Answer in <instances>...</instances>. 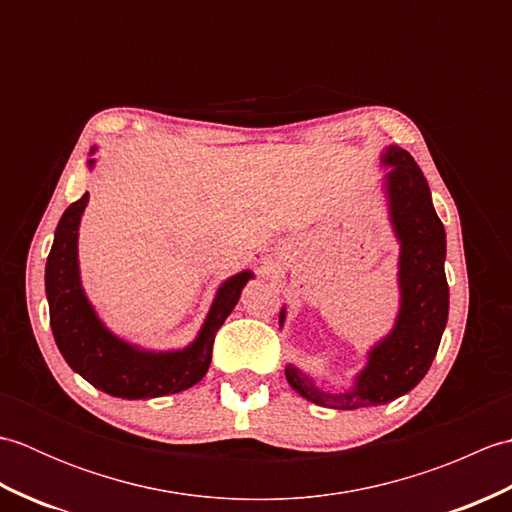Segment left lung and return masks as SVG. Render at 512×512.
Returning a JSON list of instances; mask_svg holds the SVG:
<instances>
[{
    "label": "left lung",
    "instance_id": "8db88e82",
    "mask_svg": "<svg viewBox=\"0 0 512 512\" xmlns=\"http://www.w3.org/2000/svg\"><path fill=\"white\" fill-rule=\"evenodd\" d=\"M383 160L394 167L387 173V193L391 222L402 242V306L394 332L369 352V363L352 391L325 394L299 369H286L292 389L323 407H374L407 394L429 372L449 317V284L444 275L447 239L431 204L427 178L409 151L396 145L387 149ZM279 321H284V312Z\"/></svg>",
    "mask_w": 512,
    "mask_h": 512
}]
</instances>
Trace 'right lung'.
Here are the masks:
<instances>
[{
	"instance_id": "add662e5",
	"label": "right lung",
	"mask_w": 512,
	"mask_h": 512,
	"mask_svg": "<svg viewBox=\"0 0 512 512\" xmlns=\"http://www.w3.org/2000/svg\"><path fill=\"white\" fill-rule=\"evenodd\" d=\"M85 204L88 193L61 215L46 264L50 325L65 363L96 389L127 400L178 394L200 383L209 372L215 334L233 312L246 281L253 277L250 270L224 281L200 336L187 350L171 354L138 352L103 328L83 295L76 264V235Z\"/></svg>"
}]
</instances>
